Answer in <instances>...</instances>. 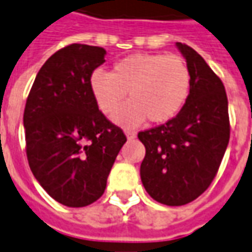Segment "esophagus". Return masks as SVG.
<instances>
[{
  "label": "esophagus",
  "mask_w": 252,
  "mask_h": 252,
  "mask_svg": "<svg viewBox=\"0 0 252 252\" xmlns=\"http://www.w3.org/2000/svg\"><path fill=\"white\" fill-rule=\"evenodd\" d=\"M125 134H126V137L129 138V140L136 138V131H133V130H125Z\"/></svg>",
  "instance_id": "1"
}]
</instances>
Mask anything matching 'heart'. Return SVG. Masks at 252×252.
<instances>
[{"label":"heart","mask_w":252,"mask_h":252,"mask_svg":"<svg viewBox=\"0 0 252 252\" xmlns=\"http://www.w3.org/2000/svg\"><path fill=\"white\" fill-rule=\"evenodd\" d=\"M90 89L106 115L116 112L126 93H129L130 102L114 116L118 123L136 126L146 118L153 123H165L186 105L191 90V72L179 55L133 54L118 61L111 73L93 72Z\"/></svg>","instance_id":"obj_1"}]
</instances>
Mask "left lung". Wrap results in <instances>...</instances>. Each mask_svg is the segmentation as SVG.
<instances>
[{
  "instance_id": "obj_1",
  "label": "left lung",
  "mask_w": 252,
  "mask_h": 252,
  "mask_svg": "<svg viewBox=\"0 0 252 252\" xmlns=\"http://www.w3.org/2000/svg\"><path fill=\"white\" fill-rule=\"evenodd\" d=\"M176 45L191 72L189 99L173 119L138 133L146 147L141 182L154 200L169 207L189 204L208 189L230 138L223 83L198 52Z\"/></svg>"
}]
</instances>
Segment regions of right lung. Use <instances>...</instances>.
Here are the masks:
<instances>
[{
  "label": "right lung",
  "mask_w": 252,
  "mask_h": 252,
  "mask_svg": "<svg viewBox=\"0 0 252 252\" xmlns=\"http://www.w3.org/2000/svg\"><path fill=\"white\" fill-rule=\"evenodd\" d=\"M105 54L86 44L61 48L38 70L25 106L29 166L54 200L72 208L90 205L104 194L127 140L91 94L90 77Z\"/></svg>",
  "instance_id": "obj_1"
}]
</instances>
